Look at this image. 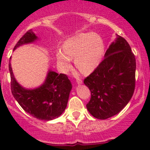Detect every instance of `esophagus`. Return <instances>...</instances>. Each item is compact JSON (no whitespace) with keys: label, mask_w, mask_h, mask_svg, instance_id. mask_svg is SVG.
I'll return each instance as SVG.
<instances>
[{"label":"esophagus","mask_w":150,"mask_h":150,"mask_svg":"<svg viewBox=\"0 0 150 150\" xmlns=\"http://www.w3.org/2000/svg\"><path fill=\"white\" fill-rule=\"evenodd\" d=\"M76 83H77L78 85L82 84V83H83V80H82L81 79H79V78H78V79H76Z\"/></svg>","instance_id":"34e87169"}]
</instances>
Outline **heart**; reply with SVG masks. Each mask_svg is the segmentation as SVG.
Listing matches in <instances>:
<instances>
[{
  "label": "heart",
  "instance_id": "1",
  "mask_svg": "<svg viewBox=\"0 0 150 150\" xmlns=\"http://www.w3.org/2000/svg\"><path fill=\"white\" fill-rule=\"evenodd\" d=\"M63 50L56 51L57 63L62 73L71 69V59L75 66L84 73L93 71L100 64L105 52L103 38L95 33H81L63 43Z\"/></svg>",
  "mask_w": 150,
  "mask_h": 150
}]
</instances>
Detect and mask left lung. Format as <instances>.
<instances>
[{"instance_id":"obj_1","label":"left lung","mask_w":150,"mask_h":150,"mask_svg":"<svg viewBox=\"0 0 150 150\" xmlns=\"http://www.w3.org/2000/svg\"><path fill=\"white\" fill-rule=\"evenodd\" d=\"M104 58L84 79L91 91L87 110L99 120L118 114L131 100L135 88L136 59L124 38L116 35Z\"/></svg>"}]
</instances>
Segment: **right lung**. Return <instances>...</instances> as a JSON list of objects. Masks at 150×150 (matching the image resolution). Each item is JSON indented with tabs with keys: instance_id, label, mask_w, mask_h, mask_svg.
Returning <instances> with one entry per match:
<instances>
[{
	"instance_id": "1",
	"label": "right lung",
	"mask_w": 150,
	"mask_h": 150,
	"mask_svg": "<svg viewBox=\"0 0 150 150\" xmlns=\"http://www.w3.org/2000/svg\"><path fill=\"white\" fill-rule=\"evenodd\" d=\"M38 38L32 30L24 34L13 50L24 44L31 43ZM11 91L14 98L24 110L38 120H52L63 113L67 107L72 84L65 74L49 70L44 83L35 88H26L16 81L11 64H9Z\"/></svg>"
}]
</instances>
